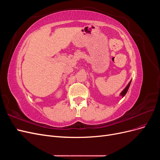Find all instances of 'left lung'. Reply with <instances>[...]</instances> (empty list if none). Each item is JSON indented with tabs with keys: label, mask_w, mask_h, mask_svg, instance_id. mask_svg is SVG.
I'll return each mask as SVG.
<instances>
[{
	"label": "left lung",
	"mask_w": 160,
	"mask_h": 160,
	"mask_svg": "<svg viewBox=\"0 0 160 160\" xmlns=\"http://www.w3.org/2000/svg\"><path fill=\"white\" fill-rule=\"evenodd\" d=\"M131 82H132V81H131L129 83V84L127 85V87L126 88H125L124 89H123V91L122 92V93H121V95H122V97H124L125 96V95L126 94V93L128 92V89H129V86H130V84H131Z\"/></svg>",
	"instance_id": "8db88e82"
}]
</instances>
